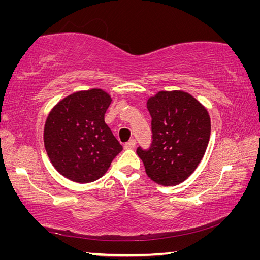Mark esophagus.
Segmentation results:
<instances>
[{"label":"esophagus","instance_id":"34e87169","mask_svg":"<svg viewBox=\"0 0 260 260\" xmlns=\"http://www.w3.org/2000/svg\"><path fill=\"white\" fill-rule=\"evenodd\" d=\"M135 144H136V141L132 139V140H129V141H128V142H126V143H125L124 148H125V149H133V148L135 147Z\"/></svg>","mask_w":260,"mask_h":260}]
</instances>
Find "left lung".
I'll list each match as a JSON object with an SVG mask.
<instances>
[{
  "mask_svg": "<svg viewBox=\"0 0 260 260\" xmlns=\"http://www.w3.org/2000/svg\"><path fill=\"white\" fill-rule=\"evenodd\" d=\"M152 143L136 150L146 173L161 186L183 182L197 169L208 148L211 120L208 110L182 90L158 91L147 101Z\"/></svg>",
  "mask_w": 260,
  "mask_h": 260,
  "instance_id": "obj_1",
  "label": "left lung"
}]
</instances>
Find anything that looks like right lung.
<instances>
[{
    "label": "right lung",
    "instance_id": "right-lung-1",
    "mask_svg": "<svg viewBox=\"0 0 260 260\" xmlns=\"http://www.w3.org/2000/svg\"><path fill=\"white\" fill-rule=\"evenodd\" d=\"M111 96L99 88L76 91L59 101L47 117L43 142L52 166L71 181L103 177L122 150L104 121Z\"/></svg>",
    "mask_w": 260,
    "mask_h": 260
}]
</instances>
